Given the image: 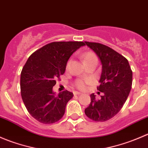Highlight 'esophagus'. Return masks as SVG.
Wrapping results in <instances>:
<instances>
[{
	"label": "esophagus",
	"instance_id": "34e87169",
	"mask_svg": "<svg viewBox=\"0 0 148 148\" xmlns=\"http://www.w3.org/2000/svg\"><path fill=\"white\" fill-rule=\"evenodd\" d=\"M74 95H82V93L81 92H74Z\"/></svg>",
	"mask_w": 148,
	"mask_h": 148
}]
</instances>
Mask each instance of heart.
<instances>
[{
  "mask_svg": "<svg viewBox=\"0 0 148 148\" xmlns=\"http://www.w3.org/2000/svg\"><path fill=\"white\" fill-rule=\"evenodd\" d=\"M83 59L84 62L85 63H87V62H92L93 60H97V56L95 55V53L92 51H86L83 54ZM71 60H69L68 62L66 64V69H68L69 67L70 64H71ZM92 79L89 78H81L78 79L76 80L74 82V86H75L77 89H78L79 90H86V88H87V86L90 84H92Z\"/></svg>",
  "mask_w": 148,
  "mask_h": 148,
  "instance_id": "b5f03b06",
  "label": "heart"
}]
</instances>
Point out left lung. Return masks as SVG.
I'll return each mask as SVG.
<instances>
[{
  "instance_id": "left-lung-1",
  "label": "left lung",
  "mask_w": 148,
  "mask_h": 148,
  "mask_svg": "<svg viewBox=\"0 0 148 148\" xmlns=\"http://www.w3.org/2000/svg\"><path fill=\"white\" fill-rule=\"evenodd\" d=\"M86 44L99 56L102 63V74L97 86L103 92L100 99L92 94L90 104L85 114L95 122H105L116 115L128 97L132 84V71L127 59L109 46L99 43Z\"/></svg>"
}]
</instances>
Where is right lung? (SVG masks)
<instances>
[{
  "label": "right lung",
  "instance_id": "obj_1",
  "mask_svg": "<svg viewBox=\"0 0 148 148\" xmlns=\"http://www.w3.org/2000/svg\"><path fill=\"white\" fill-rule=\"evenodd\" d=\"M82 41H55L34 51L21 73V94L29 114L43 124L59 121L65 112L72 92L66 90L57 96L53 86L60 75L64 74L70 56Z\"/></svg>",
  "mask_w": 148,
  "mask_h": 148
}]
</instances>
